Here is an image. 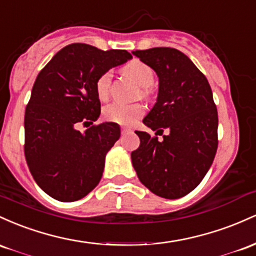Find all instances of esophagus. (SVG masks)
<instances>
[{
  "label": "esophagus",
  "mask_w": 256,
  "mask_h": 256,
  "mask_svg": "<svg viewBox=\"0 0 256 256\" xmlns=\"http://www.w3.org/2000/svg\"><path fill=\"white\" fill-rule=\"evenodd\" d=\"M129 132H132L130 128H128V127H122V128H120V133H122V134L129 133Z\"/></svg>",
  "instance_id": "1"
}]
</instances>
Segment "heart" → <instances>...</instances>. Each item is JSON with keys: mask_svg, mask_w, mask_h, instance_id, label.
I'll return each instance as SVG.
<instances>
[{"mask_svg": "<svg viewBox=\"0 0 256 256\" xmlns=\"http://www.w3.org/2000/svg\"><path fill=\"white\" fill-rule=\"evenodd\" d=\"M122 72L134 80L138 84L142 86L140 94L142 98L148 99L151 96V86L154 82V71L151 66L142 62V60L133 59L123 66ZM111 82H112V74L110 71H105L96 78V92L100 100H106L110 96ZM144 112H145V108L139 102L136 104L114 102L104 108V117L105 120L117 123V124L130 126L136 123Z\"/></svg>", "mask_w": 256, "mask_h": 256, "instance_id": "heart-1", "label": "heart"}]
</instances>
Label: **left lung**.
Instances as JSON below:
<instances>
[{
  "label": "left lung",
  "mask_w": 256,
  "mask_h": 256,
  "mask_svg": "<svg viewBox=\"0 0 256 256\" xmlns=\"http://www.w3.org/2000/svg\"><path fill=\"white\" fill-rule=\"evenodd\" d=\"M160 78L157 102L142 122L154 136L136 132L140 145L132 152L138 178L157 196L180 198L196 188L218 148V110L208 80L185 54L157 47L133 52ZM168 133L160 142L156 134Z\"/></svg>",
  "instance_id": "8db88e82"
}]
</instances>
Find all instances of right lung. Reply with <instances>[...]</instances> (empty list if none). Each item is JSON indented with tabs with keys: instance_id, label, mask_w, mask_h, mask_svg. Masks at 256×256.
I'll return each mask as SVG.
<instances>
[{
	"instance_id": "add662e5",
	"label": "right lung",
	"mask_w": 256,
	"mask_h": 256,
	"mask_svg": "<svg viewBox=\"0 0 256 256\" xmlns=\"http://www.w3.org/2000/svg\"><path fill=\"white\" fill-rule=\"evenodd\" d=\"M130 58L124 50L72 43L37 74L25 108V160L37 185L54 200H81L102 179L106 154L120 139L118 124H94L84 134L76 126L99 117L98 77Z\"/></svg>"
}]
</instances>
